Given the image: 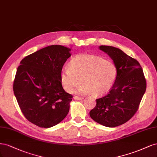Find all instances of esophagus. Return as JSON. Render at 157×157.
<instances>
[{"mask_svg":"<svg viewBox=\"0 0 157 157\" xmlns=\"http://www.w3.org/2000/svg\"><path fill=\"white\" fill-rule=\"evenodd\" d=\"M74 99L75 100H82L83 99L82 97H76V96H75L74 97Z\"/></svg>","mask_w":157,"mask_h":157,"instance_id":"34e87169","label":"esophagus"}]
</instances>
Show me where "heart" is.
I'll use <instances>...</instances> for the list:
<instances>
[{
  "mask_svg": "<svg viewBox=\"0 0 157 157\" xmlns=\"http://www.w3.org/2000/svg\"><path fill=\"white\" fill-rule=\"evenodd\" d=\"M117 68L108 60H103L91 55H79L64 67L60 79L63 87L68 93L82 83L74 90L75 93L101 96L108 92L117 78Z\"/></svg>",
  "mask_w": 157,
  "mask_h": 157,
  "instance_id": "1",
  "label": "heart"
}]
</instances>
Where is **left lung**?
I'll use <instances>...</instances> for the list:
<instances>
[{"label": "left lung", "mask_w": 157, "mask_h": 157, "mask_svg": "<svg viewBox=\"0 0 157 157\" xmlns=\"http://www.w3.org/2000/svg\"><path fill=\"white\" fill-rule=\"evenodd\" d=\"M117 68V78L109 92L97 99L89 115L96 122L107 127H115L127 122L137 112L146 90L142 68L136 59L119 48L100 45Z\"/></svg>", "instance_id": "8db88e82"}]
</instances>
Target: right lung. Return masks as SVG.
I'll list each match as a JSON object with an SVG mask.
<instances>
[{"instance_id":"1","label":"right lung","mask_w":157,"mask_h":157,"mask_svg":"<svg viewBox=\"0 0 157 157\" xmlns=\"http://www.w3.org/2000/svg\"><path fill=\"white\" fill-rule=\"evenodd\" d=\"M70 51L60 45H49L25 57L17 68L15 97L25 118L39 127H52L69 112L72 95L63 89L60 75Z\"/></svg>"}]
</instances>
